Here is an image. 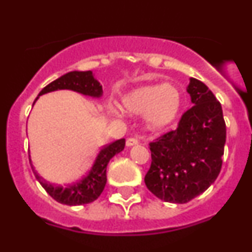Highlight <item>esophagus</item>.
<instances>
[{
  "label": "esophagus",
  "instance_id": "obj_1",
  "mask_svg": "<svg viewBox=\"0 0 252 252\" xmlns=\"http://www.w3.org/2000/svg\"><path fill=\"white\" fill-rule=\"evenodd\" d=\"M138 143V139L134 138V137H129V138H127L126 141V146L127 147H131V146H134V144Z\"/></svg>",
  "mask_w": 252,
  "mask_h": 252
}]
</instances>
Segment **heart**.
<instances>
[{"mask_svg": "<svg viewBox=\"0 0 252 252\" xmlns=\"http://www.w3.org/2000/svg\"><path fill=\"white\" fill-rule=\"evenodd\" d=\"M127 113L147 114L151 128L161 129L176 120L183 108V95L171 84H157L133 89L123 99Z\"/></svg>", "mask_w": 252, "mask_h": 252, "instance_id": "heart-1", "label": "heart"}]
</instances>
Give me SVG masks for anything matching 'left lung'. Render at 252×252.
<instances>
[{"mask_svg": "<svg viewBox=\"0 0 252 252\" xmlns=\"http://www.w3.org/2000/svg\"><path fill=\"white\" fill-rule=\"evenodd\" d=\"M192 108L178 128L149 143L152 164L147 189L165 202L186 203L205 192L218 178L226 138L221 105L205 83L190 78Z\"/></svg>", "mask_w": 252, "mask_h": 252, "instance_id": "1", "label": "left lung"}]
</instances>
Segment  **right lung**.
Wrapping results in <instances>:
<instances>
[{
	"mask_svg": "<svg viewBox=\"0 0 252 252\" xmlns=\"http://www.w3.org/2000/svg\"><path fill=\"white\" fill-rule=\"evenodd\" d=\"M60 89H69V91L78 92V93L93 96V98H100L103 95V87L96 79H94L92 71L68 72L47 84L45 88H42L39 95L49 93V92L60 91ZM124 148H125V138L118 139L108 146H104L99 152L89 173L81 181L68 186L50 184L34 170L33 165H32V169H33L36 180L55 201L68 206L87 205L95 201L101 195L106 184V166L110 159L115 154L120 153ZM29 161H31V158H29Z\"/></svg>",
	"mask_w": 252,
	"mask_h": 252,
	"instance_id": "right-lung-1",
	"label": "right lung"
}]
</instances>
